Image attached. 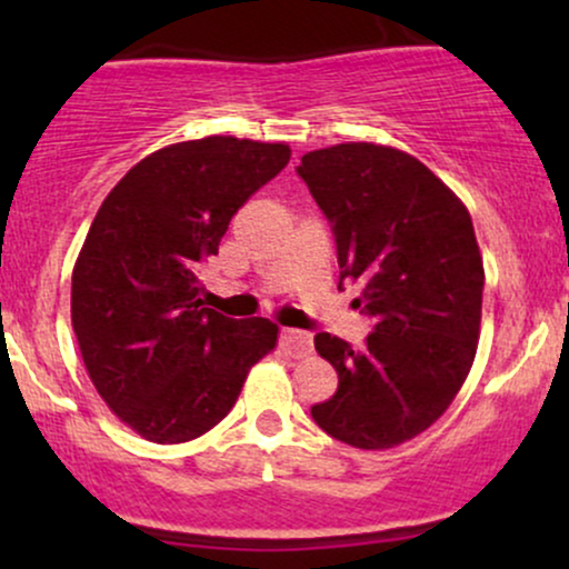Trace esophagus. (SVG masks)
Here are the masks:
<instances>
[{"label":"esophagus","instance_id":"esophagus-1","mask_svg":"<svg viewBox=\"0 0 569 569\" xmlns=\"http://www.w3.org/2000/svg\"><path fill=\"white\" fill-rule=\"evenodd\" d=\"M278 342H280V348H283L293 358H302L312 350L310 335H307V331H299V329H280Z\"/></svg>","mask_w":569,"mask_h":569}]
</instances>
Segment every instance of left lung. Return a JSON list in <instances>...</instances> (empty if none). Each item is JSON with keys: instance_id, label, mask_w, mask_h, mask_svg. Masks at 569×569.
Instances as JSON below:
<instances>
[{"instance_id": "left-lung-1", "label": "left lung", "mask_w": 569, "mask_h": 569, "mask_svg": "<svg viewBox=\"0 0 569 569\" xmlns=\"http://www.w3.org/2000/svg\"><path fill=\"white\" fill-rule=\"evenodd\" d=\"M297 173L331 224L339 289L356 280L352 305L371 318L363 348L316 335L339 385L310 415L350 447H398L439 420L471 371L485 291L471 213L420 160L377 143L316 149Z\"/></svg>"}]
</instances>
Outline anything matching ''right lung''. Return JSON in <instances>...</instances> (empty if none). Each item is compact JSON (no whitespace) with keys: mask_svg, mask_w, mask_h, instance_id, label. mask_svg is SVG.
Masks as SVG:
<instances>
[{"mask_svg":"<svg viewBox=\"0 0 569 569\" xmlns=\"http://www.w3.org/2000/svg\"><path fill=\"white\" fill-rule=\"evenodd\" d=\"M289 158L286 143L232 136L173 143L130 168L98 208L71 276V326L98 396L143 439L211 430L276 348L267 318L202 307L198 272Z\"/></svg>","mask_w":569,"mask_h":569,"instance_id":"right-lung-1","label":"right lung"}]
</instances>
